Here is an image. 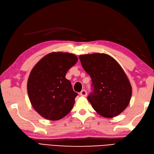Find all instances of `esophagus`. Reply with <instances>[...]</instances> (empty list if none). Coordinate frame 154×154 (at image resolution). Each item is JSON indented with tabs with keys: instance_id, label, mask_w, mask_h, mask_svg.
<instances>
[{
	"instance_id": "obj_1",
	"label": "esophagus",
	"mask_w": 154,
	"mask_h": 154,
	"mask_svg": "<svg viewBox=\"0 0 154 154\" xmlns=\"http://www.w3.org/2000/svg\"><path fill=\"white\" fill-rule=\"evenodd\" d=\"M80 95L81 96H87V92L86 90H82L80 93Z\"/></svg>"
}]
</instances>
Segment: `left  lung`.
I'll return each mask as SVG.
<instances>
[{
    "label": "left lung",
    "mask_w": 154,
    "mask_h": 154,
    "mask_svg": "<svg viewBox=\"0 0 154 154\" xmlns=\"http://www.w3.org/2000/svg\"><path fill=\"white\" fill-rule=\"evenodd\" d=\"M84 70L92 79V92L88 96L91 105L102 116H116L127 108L131 86L117 61L106 54L79 56Z\"/></svg>",
    "instance_id": "left-lung-1"
}]
</instances>
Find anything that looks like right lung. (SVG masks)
<instances>
[{"instance_id":"add662e5","label":"right lung","mask_w":154,"mask_h":154,"mask_svg":"<svg viewBox=\"0 0 154 154\" xmlns=\"http://www.w3.org/2000/svg\"><path fill=\"white\" fill-rule=\"evenodd\" d=\"M77 61L73 54L52 52L32 68L28 80V94L32 107L43 118L60 120L72 109L78 94L66 74Z\"/></svg>"}]
</instances>
